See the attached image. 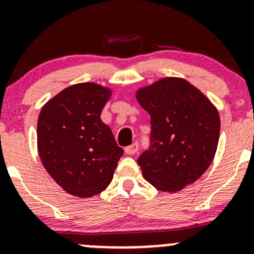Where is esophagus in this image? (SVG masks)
I'll return each mask as SVG.
<instances>
[{
	"instance_id": "esophagus-1",
	"label": "esophagus",
	"mask_w": 254,
	"mask_h": 254,
	"mask_svg": "<svg viewBox=\"0 0 254 254\" xmlns=\"http://www.w3.org/2000/svg\"><path fill=\"white\" fill-rule=\"evenodd\" d=\"M138 149H139V144L137 143V141H135V143H133L132 145L127 146V148L125 149V152H126V154H128V155H134L135 152L138 151Z\"/></svg>"
}]
</instances>
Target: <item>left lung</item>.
I'll use <instances>...</instances> for the list:
<instances>
[{
    "instance_id": "obj_1",
    "label": "left lung",
    "mask_w": 254,
    "mask_h": 254,
    "mask_svg": "<svg viewBox=\"0 0 254 254\" xmlns=\"http://www.w3.org/2000/svg\"><path fill=\"white\" fill-rule=\"evenodd\" d=\"M151 124L150 148L138 159L144 178L157 190L176 192L207 171L217 151V108L184 78L165 77L138 89Z\"/></svg>"
}]
</instances>
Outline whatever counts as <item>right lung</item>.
I'll return each instance as SVG.
<instances>
[{
	"label": "right lung",
	"instance_id": "1",
	"mask_svg": "<svg viewBox=\"0 0 254 254\" xmlns=\"http://www.w3.org/2000/svg\"><path fill=\"white\" fill-rule=\"evenodd\" d=\"M111 89L93 82L72 84L41 109L37 149L46 171L70 195L91 197L113 181L124 150L100 119Z\"/></svg>",
	"mask_w": 254,
	"mask_h": 254
}]
</instances>
